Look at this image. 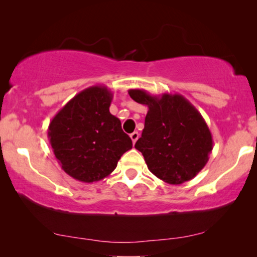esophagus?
<instances>
[{"label": "esophagus", "mask_w": 257, "mask_h": 257, "mask_svg": "<svg viewBox=\"0 0 257 257\" xmlns=\"http://www.w3.org/2000/svg\"><path fill=\"white\" fill-rule=\"evenodd\" d=\"M130 137H131L133 144H136V142L139 138V133L138 132H133V133H131V135H130Z\"/></svg>", "instance_id": "obj_1"}]
</instances>
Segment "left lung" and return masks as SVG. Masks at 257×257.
<instances>
[{
  "instance_id": "1",
  "label": "left lung",
  "mask_w": 257,
  "mask_h": 257,
  "mask_svg": "<svg viewBox=\"0 0 257 257\" xmlns=\"http://www.w3.org/2000/svg\"><path fill=\"white\" fill-rule=\"evenodd\" d=\"M130 97L149 107L145 127L135 147L147 167L171 185L191 180L206 166L213 138L202 115L184 96H153L145 90H128Z\"/></svg>"
}]
</instances>
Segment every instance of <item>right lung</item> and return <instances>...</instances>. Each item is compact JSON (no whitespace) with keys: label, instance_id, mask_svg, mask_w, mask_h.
<instances>
[{"label":"right lung","instance_id":"obj_1","mask_svg":"<svg viewBox=\"0 0 257 257\" xmlns=\"http://www.w3.org/2000/svg\"><path fill=\"white\" fill-rule=\"evenodd\" d=\"M112 98L106 86H90L70 99L50 121L48 138L56 159L76 180H103L132 149L120 120L110 113Z\"/></svg>","mask_w":257,"mask_h":257}]
</instances>
